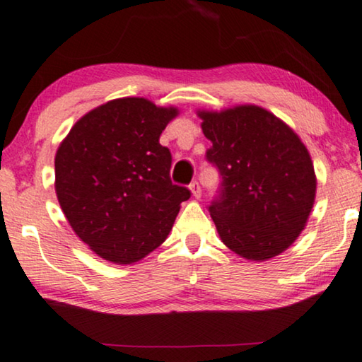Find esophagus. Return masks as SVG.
I'll list each match as a JSON object with an SVG mask.
<instances>
[{
	"label": "esophagus",
	"instance_id": "34e87169",
	"mask_svg": "<svg viewBox=\"0 0 362 362\" xmlns=\"http://www.w3.org/2000/svg\"><path fill=\"white\" fill-rule=\"evenodd\" d=\"M190 192L192 195L195 198H200L202 197V188H200V183H198L197 180L190 183Z\"/></svg>",
	"mask_w": 362,
	"mask_h": 362
}]
</instances>
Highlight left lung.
Returning a JSON list of instances; mask_svg holds the SVG:
<instances>
[{
    "label": "left lung",
    "mask_w": 362,
    "mask_h": 362,
    "mask_svg": "<svg viewBox=\"0 0 362 362\" xmlns=\"http://www.w3.org/2000/svg\"><path fill=\"white\" fill-rule=\"evenodd\" d=\"M221 174L210 215L223 244L247 261L282 254L307 226L317 195L310 152L287 123L257 105L198 110Z\"/></svg>",
    "instance_id": "obj_1"
}]
</instances>
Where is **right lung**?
<instances>
[{
	"mask_svg": "<svg viewBox=\"0 0 362 362\" xmlns=\"http://www.w3.org/2000/svg\"><path fill=\"white\" fill-rule=\"evenodd\" d=\"M175 106L126 96L72 126L55 152V193L75 234L105 261L134 264L165 241L190 198L170 182L172 156L159 144Z\"/></svg>",
	"mask_w": 362,
	"mask_h": 362,
	"instance_id": "1",
	"label": "right lung"
}]
</instances>
